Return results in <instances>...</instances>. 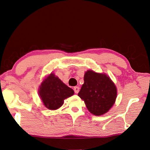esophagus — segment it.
<instances>
[{
  "mask_svg": "<svg viewBox=\"0 0 150 150\" xmlns=\"http://www.w3.org/2000/svg\"><path fill=\"white\" fill-rule=\"evenodd\" d=\"M74 91L76 93H78L79 91V88L78 86L74 87Z\"/></svg>",
  "mask_w": 150,
  "mask_h": 150,
  "instance_id": "34e87169",
  "label": "esophagus"
}]
</instances>
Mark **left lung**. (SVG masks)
Instances as JSON below:
<instances>
[{
  "label": "left lung",
  "mask_w": 150,
  "mask_h": 150,
  "mask_svg": "<svg viewBox=\"0 0 150 150\" xmlns=\"http://www.w3.org/2000/svg\"><path fill=\"white\" fill-rule=\"evenodd\" d=\"M117 96L115 84L104 74L88 71L78 96L85 101L88 111L100 116L107 112L114 104Z\"/></svg>",
  "instance_id": "1"
}]
</instances>
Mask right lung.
Masks as SVG:
<instances>
[{
  "mask_svg": "<svg viewBox=\"0 0 150 150\" xmlns=\"http://www.w3.org/2000/svg\"><path fill=\"white\" fill-rule=\"evenodd\" d=\"M71 88L51 74L40 86L39 94L44 105L51 110H54L63 105L64 100L74 94Z\"/></svg>",
  "mask_w": 150,
  "mask_h": 150,
  "instance_id": "obj_1",
  "label": "right lung"
}]
</instances>
